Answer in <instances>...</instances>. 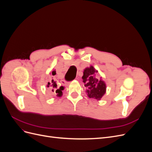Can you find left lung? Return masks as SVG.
<instances>
[{
	"instance_id": "8db88e82",
	"label": "left lung",
	"mask_w": 152,
	"mask_h": 152,
	"mask_svg": "<svg viewBox=\"0 0 152 152\" xmlns=\"http://www.w3.org/2000/svg\"><path fill=\"white\" fill-rule=\"evenodd\" d=\"M98 70L93 66L86 68L84 70V75L82 76L84 86L86 87V92L89 98H94L100 100L106 93L107 86L105 82L102 79H99L96 76Z\"/></svg>"
}]
</instances>
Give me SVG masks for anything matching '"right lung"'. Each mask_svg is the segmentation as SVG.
Wrapping results in <instances>:
<instances>
[{
  "label": "right lung",
  "instance_id": "add662e5",
  "mask_svg": "<svg viewBox=\"0 0 152 152\" xmlns=\"http://www.w3.org/2000/svg\"><path fill=\"white\" fill-rule=\"evenodd\" d=\"M50 74H51L52 76H54L55 75H56V70H53L51 72V73H50ZM48 87H49L50 90H51L53 92H54L55 93H56L57 94L56 95H57V96H58V97H61V96H62V94H63L62 91H63L64 88H65L63 86H60L59 87H58L56 82L54 81V79H52L51 82H48Z\"/></svg>",
  "mask_w": 152,
  "mask_h": 152
}]
</instances>
